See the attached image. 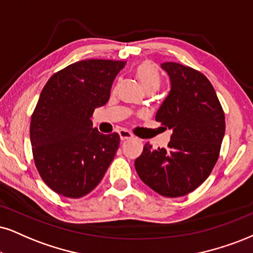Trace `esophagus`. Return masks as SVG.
<instances>
[{
  "instance_id": "obj_1",
  "label": "esophagus",
  "mask_w": 253,
  "mask_h": 253,
  "mask_svg": "<svg viewBox=\"0 0 253 253\" xmlns=\"http://www.w3.org/2000/svg\"><path fill=\"white\" fill-rule=\"evenodd\" d=\"M120 137L122 141H126V139H131L133 138V135L130 131H127V130H120Z\"/></svg>"
}]
</instances>
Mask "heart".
<instances>
[{
	"mask_svg": "<svg viewBox=\"0 0 253 253\" xmlns=\"http://www.w3.org/2000/svg\"><path fill=\"white\" fill-rule=\"evenodd\" d=\"M135 75L144 89L160 88L161 77L151 61H143L136 67Z\"/></svg>",
	"mask_w": 253,
	"mask_h": 253,
	"instance_id": "1",
	"label": "heart"
}]
</instances>
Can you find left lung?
<instances>
[{
  "mask_svg": "<svg viewBox=\"0 0 253 253\" xmlns=\"http://www.w3.org/2000/svg\"><path fill=\"white\" fill-rule=\"evenodd\" d=\"M171 89L156 121L172 130L168 148L146 143L135 161L139 178L164 197H180L208 178L219 157L225 116L212 84L198 70L165 62Z\"/></svg>",
  "mask_w": 253,
  "mask_h": 253,
  "instance_id": "left-lung-1",
  "label": "left lung"
}]
</instances>
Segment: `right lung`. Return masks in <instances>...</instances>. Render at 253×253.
I'll list each match as a JSON object with an SVG mask.
<instances>
[{
	"instance_id": "add662e5",
	"label": "right lung",
	"mask_w": 253,
	"mask_h": 253,
	"mask_svg": "<svg viewBox=\"0 0 253 253\" xmlns=\"http://www.w3.org/2000/svg\"><path fill=\"white\" fill-rule=\"evenodd\" d=\"M126 61L84 60L52 75L30 122L33 156L41 178L58 195L81 198L101 182L120 146L117 132L92 127Z\"/></svg>"
}]
</instances>
